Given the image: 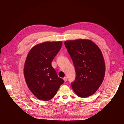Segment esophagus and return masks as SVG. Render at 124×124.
<instances>
[{
  "label": "esophagus",
  "instance_id": "esophagus-1",
  "mask_svg": "<svg viewBox=\"0 0 124 124\" xmlns=\"http://www.w3.org/2000/svg\"><path fill=\"white\" fill-rule=\"evenodd\" d=\"M63 80H64V81H65V82H66V81H67V78L66 77H64V78H63Z\"/></svg>",
  "mask_w": 124,
  "mask_h": 124
}]
</instances>
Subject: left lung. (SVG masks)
Masks as SVG:
<instances>
[{
    "label": "left lung",
    "instance_id": "1",
    "mask_svg": "<svg viewBox=\"0 0 124 124\" xmlns=\"http://www.w3.org/2000/svg\"><path fill=\"white\" fill-rule=\"evenodd\" d=\"M71 57L76 77L71 87L80 97L94 94L103 81L106 65L101 50L93 41L78 39L64 42Z\"/></svg>",
    "mask_w": 124,
    "mask_h": 124
}]
</instances>
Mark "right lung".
<instances>
[{"mask_svg":"<svg viewBox=\"0 0 124 124\" xmlns=\"http://www.w3.org/2000/svg\"><path fill=\"white\" fill-rule=\"evenodd\" d=\"M62 45L61 41H45L34 46L28 53L23 73L29 89L39 100L52 99L64 83L51 65Z\"/></svg>","mask_w":124,"mask_h":124,"instance_id":"right-lung-1","label":"right lung"}]
</instances>
